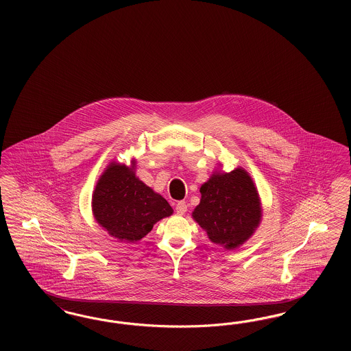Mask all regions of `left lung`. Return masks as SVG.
<instances>
[{
    "instance_id": "left-lung-1",
    "label": "left lung",
    "mask_w": 351,
    "mask_h": 351,
    "mask_svg": "<svg viewBox=\"0 0 351 351\" xmlns=\"http://www.w3.org/2000/svg\"><path fill=\"white\" fill-rule=\"evenodd\" d=\"M135 169V159L130 166L110 162L92 195L96 222L112 237L126 242L141 241L158 221L173 213L163 196L139 180Z\"/></svg>"
}]
</instances>
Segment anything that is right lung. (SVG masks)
<instances>
[{
	"instance_id": "add662e5",
	"label": "right lung",
	"mask_w": 351,
	"mask_h": 351,
	"mask_svg": "<svg viewBox=\"0 0 351 351\" xmlns=\"http://www.w3.org/2000/svg\"><path fill=\"white\" fill-rule=\"evenodd\" d=\"M200 204L192 218L210 242L234 250L243 245L262 221V204L255 183L245 168L216 169L201 185Z\"/></svg>"
}]
</instances>
